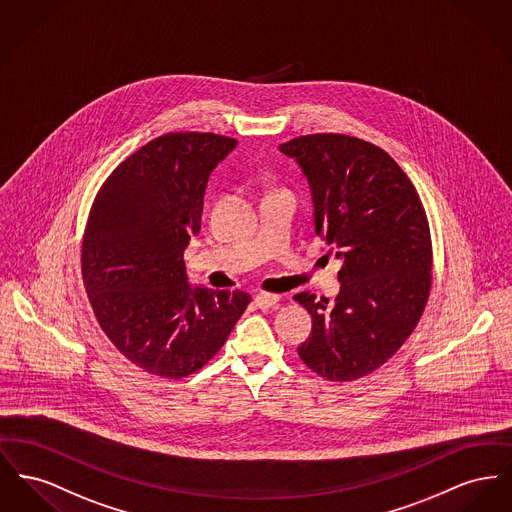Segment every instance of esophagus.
Masks as SVG:
<instances>
[{
    "label": "esophagus",
    "instance_id": "esophagus-1",
    "mask_svg": "<svg viewBox=\"0 0 512 512\" xmlns=\"http://www.w3.org/2000/svg\"><path fill=\"white\" fill-rule=\"evenodd\" d=\"M255 303L261 309H269V307H274L278 303V296L276 294H269V292H261V294L255 296Z\"/></svg>",
    "mask_w": 512,
    "mask_h": 512
}]
</instances>
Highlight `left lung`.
I'll use <instances>...</instances> for the list:
<instances>
[{"mask_svg": "<svg viewBox=\"0 0 512 512\" xmlns=\"http://www.w3.org/2000/svg\"><path fill=\"white\" fill-rule=\"evenodd\" d=\"M300 166L317 236L331 245L340 292L294 300L313 327L303 363L329 381L375 371L416 329L431 286V238L416 187L391 156L348 135H305L278 147Z\"/></svg>", "mask_w": 512, "mask_h": 512, "instance_id": "8db88e82", "label": "left lung"}]
</instances>
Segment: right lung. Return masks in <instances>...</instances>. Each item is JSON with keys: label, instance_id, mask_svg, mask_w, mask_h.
<instances>
[{"label": "right lung", "instance_id": "1", "mask_svg": "<svg viewBox=\"0 0 512 512\" xmlns=\"http://www.w3.org/2000/svg\"><path fill=\"white\" fill-rule=\"evenodd\" d=\"M238 141L168 133L100 187L83 240V280L114 346L152 375L181 379L224 346L251 296L191 286L183 251L201 230L212 170Z\"/></svg>", "mask_w": 512, "mask_h": 512}]
</instances>
